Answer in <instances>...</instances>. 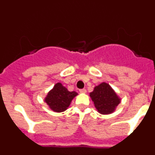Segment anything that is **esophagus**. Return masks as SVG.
<instances>
[{
    "mask_svg": "<svg viewBox=\"0 0 155 155\" xmlns=\"http://www.w3.org/2000/svg\"><path fill=\"white\" fill-rule=\"evenodd\" d=\"M79 91H80L81 93H86V89L85 88H82V89L79 90Z\"/></svg>",
    "mask_w": 155,
    "mask_h": 155,
    "instance_id": "esophagus-1",
    "label": "esophagus"
}]
</instances>
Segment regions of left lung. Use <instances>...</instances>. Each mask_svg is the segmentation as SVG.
Listing matches in <instances>:
<instances>
[{"mask_svg": "<svg viewBox=\"0 0 155 155\" xmlns=\"http://www.w3.org/2000/svg\"><path fill=\"white\" fill-rule=\"evenodd\" d=\"M90 96L95 108L102 114L113 113L120 102L118 96L106 83H102L96 86L94 91L90 93Z\"/></svg>", "mask_w": 155, "mask_h": 155, "instance_id": "8db88e82", "label": "left lung"}]
</instances>
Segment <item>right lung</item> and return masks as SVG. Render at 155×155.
<instances>
[{
    "mask_svg": "<svg viewBox=\"0 0 155 155\" xmlns=\"http://www.w3.org/2000/svg\"><path fill=\"white\" fill-rule=\"evenodd\" d=\"M78 93L75 91H69L61 83H57L53 89L48 93L46 96V103L55 112H64L68 109L74 98Z\"/></svg>",
    "mask_w": 155,
    "mask_h": 155,
    "instance_id": "add662e5",
    "label": "right lung"
}]
</instances>
